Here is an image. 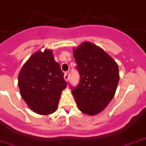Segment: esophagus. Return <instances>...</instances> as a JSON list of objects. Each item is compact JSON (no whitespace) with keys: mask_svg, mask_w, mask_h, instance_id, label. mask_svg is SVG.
<instances>
[{"mask_svg":"<svg viewBox=\"0 0 146 146\" xmlns=\"http://www.w3.org/2000/svg\"><path fill=\"white\" fill-rule=\"evenodd\" d=\"M64 78H65V80L66 81H69V73L68 72H65V74H64Z\"/></svg>","mask_w":146,"mask_h":146,"instance_id":"obj_1","label":"esophagus"}]
</instances>
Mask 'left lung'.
<instances>
[{
	"instance_id": "8db88e82",
	"label": "left lung",
	"mask_w": 146,
	"mask_h": 146,
	"mask_svg": "<svg viewBox=\"0 0 146 146\" xmlns=\"http://www.w3.org/2000/svg\"><path fill=\"white\" fill-rule=\"evenodd\" d=\"M80 81L70 86L78 109L84 113L102 112L114 96L119 81L118 66L103 49L84 42L73 52Z\"/></svg>"
}]
</instances>
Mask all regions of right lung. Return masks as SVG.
Here are the masks:
<instances>
[{"label":"right lung","instance_id":"add662e5","mask_svg":"<svg viewBox=\"0 0 146 146\" xmlns=\"http://www.w3.org/2000/svg\"><path fill=\"white\" fill-rule=\"evenodd\" d=\"M18 86L21 97L32 110L48 115L56 111L67 82L60 64L47 49L34 53L24 65L19 73Z\"/></svg>","mask_w":146,"mask_h":146}]
</instances>
